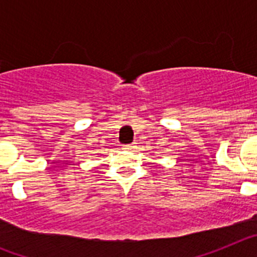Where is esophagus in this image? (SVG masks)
I'll list each match as a JSON object with an SVG mask.
<instances>
[{"instance_id":"obj_1","label":"esophagus","mask_w":257,"mask_h":257,"mask_svg":"<svg viewBox=\"0 0 257 257\" xmlns=\"http://www.w3.org/2000/svg\"><path fill=\"white\" fill-rule=\"evenodd\" d=\"M123 149H126V151H134V149H136V144L135 143L126 144V145H123Z\"/></svg>"}]
</instances>
